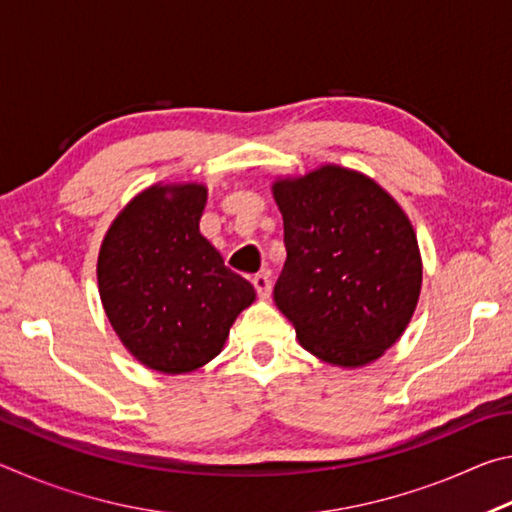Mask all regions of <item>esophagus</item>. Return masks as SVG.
Wrapping results in <instances>:
<instances>
[{
    "mask_svg": "<svg viewBox=\"0 0 512 512\" xmlns=\"http://www.w3.org/2000/svg\"><path fill=\"white\" fill-rule=\"evenodd\" d=\"M253 287H255L259 298H268V296H271V280H268L266 273L253 275Z\"/></svg>",
    "mask_w": 512,
    "mask_h": 512,
    "instance_id": "esophagus-1",
    "label": "esophagus"
}]
</instances>
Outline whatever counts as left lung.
Here are the masks:
<instances>
[{
  "label": "left lung",
  "instance_id": "obj_1",
  "mask_svg": "<svg viewBox=\"0 0 512 512\" xmlns=\"http://www.w3.org/2000/svg\"><path fill=\"white\" fill-rule=\"evenodd\" d=\"M287 262L273 298L300 345L334 366H363L400 339L418 305V239L363 173L320 167L273 185Z\"/></svg>",
  "mask_w": 512,
  "mask_h": 512
}]
</instances>
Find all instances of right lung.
Returning <instances> with one entry per match:
<instances>
[{
	"label": "right lung",
	"instance_id": "right-lung-1",
	"mask_svg": "<svg viewBox=\"0 0 512 512\" xmlns=\"http://www.w3.org/2000/svg\"><path fill=\"white\" fill-rule=\"evenodd\" d=\"M203 185H155L110 225L99 253V293L110 325L135 359L180 375L221 352L235 318L255 300L198 221Z\"/></svg>",
	"mask_w": 512,
	"mask_h": 512
}]
</instances>
